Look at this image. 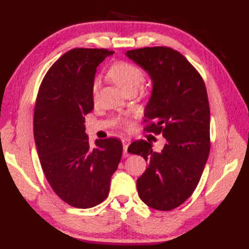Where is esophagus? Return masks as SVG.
Returning a JSON list of instances; mask_svg holds the SVG:
<instances>
[{
  "label": "esophagus",
  "instance_id": "34e87169",
  "mask_svg": "<svg viewBox=\"0 0 249 249\" xmlns=\"http://www.w3.org/2000/svg\"><path fill=\"white\" fill-rule=\"evenodd\" d=\"M122 142H123V150H124V153L126 154V152H127V149H128V145L130 143V140L127 139V138H124L123 140H122Z\"/></svg>",
  "mask_w": 249,
  "mask_h": 249
}]
</instances>
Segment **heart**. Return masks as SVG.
Segmentation results:
<instances>
[{"label": "heart", "mask_w": 249, "mask_h": 249, "mask_svg": "<svg viewBox=\"0 0 249 249\" xmlns=\"http://www.w3.org/2000/svg\"><path fill=\"white\" fill-rule=\"evenodd\" d=\"M109 77L123 89L124 92L130 91V89H137L140 83L143 81L144 72L140 67L136 66L128 62H118L110 67ZM98 82L93 83L92 92L95 96L97 93ZM128 124V122H126Z\"/></svg>", "instance_id": "heart-1"}]
</instances>
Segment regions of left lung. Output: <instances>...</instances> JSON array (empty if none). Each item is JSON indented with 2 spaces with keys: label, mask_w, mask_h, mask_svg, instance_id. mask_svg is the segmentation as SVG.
<instances>
[{
  "label": "left lung",
  "mask_w": 249,
  "mask_h": 249,
  "mask_svg": "<svg viewBox=\"0 0 249 249\" xmlns=\"http://www.w3.org/2000/svg\"><path fill=\"white\" fill-rule=\"evenodd\" d=\"M149 73L153 89L144 110L145 130L161 134L166 144L154 152L138 140L128 152L141 155L149 167L137 179L140 199L152 209L171 211L197 187L210 154V106L205 84L183 54L169 47L126 52Z\"/></svg>",
  "instance_id": "1"
}]
</instances>
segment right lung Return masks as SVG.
Here are the masks:
<instances>
[{"label": "right lung", "instance_id": "add662e5", "mask_svg": "<svg viewBox=\"0 0 249 249\" xmlns=\"http://www.w3.org/2000/svg\"><path fill=\"white\" fill-rule=\"evenodd\" d=\"M113 54L107 49L75 48L47 71L37 94L34 139L47 181L73 208L89 209L108 197L110 181L121 161L116 138L89 143L84 116L94 108L96 67Z\"/></svg>", "mask_w": 249, "mask_h": 249}]
</instances>
